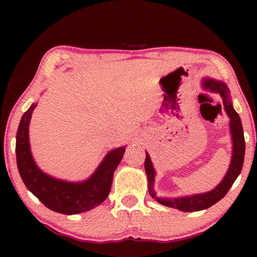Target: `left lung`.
I'll list each match as a JSON object with an SVG mask.
<instances>
[{"label":"left lung","instance_id":"obj_1","mask_svg":"<svg viewBox=\"0 0 257 257\" xmlns=\"http://www.w3.org/2000/svg\"><path fill=\"white\" fill-rule=\"evenodd\" d=\"M203 88L210 92L219 93L223 99L224 110L230 118V133L232 137V156L230 162L229 169L225 173L222 181L217 185L214 189L207 193L191 195V196L175 197V198H159L154 191V179L155 170L149 153H146L145 159V171L149 180V191L151 196L155 198L162 205L177 208L182 212H195L202 211L205 208L211 207L222 199L229 189L231 188L234 180L240 173L243 164V158H245V138H243V130L241 125V120L239 118L238 113L234 111L232 103L230 101V90L227 85L222 81L212 79V78H204L202 80Z\"/></svg>","mask_w":257,"mask_h":257}]
</instances>
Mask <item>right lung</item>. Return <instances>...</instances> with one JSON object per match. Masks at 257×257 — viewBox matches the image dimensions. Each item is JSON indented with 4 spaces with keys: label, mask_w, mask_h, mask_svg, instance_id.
Wrapping results in <instances>:
<instances>
[{
    "label": "right lung",
    "mask_w": 257,
    "mask_h": 257,
    "mask_svg": "<svg viewBox=\"0 0 257 257\" xmlns=\"http://www.w3.org/2000/svg\"><path fill=\"white\" fill-rule=\"evenodd\" d=\"M37 106L32 104L20 120L16 141L17 165L24 184L50 210L62 214H78L105 201L113 173L124 154V146L108 152L92 176L85 181L69 182L43 172L33 159L29 145V122Z\"/></svg>",
    "instance_id": "1"
}]
</instances>
